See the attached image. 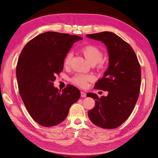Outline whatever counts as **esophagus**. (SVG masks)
Instances as JSON below:
<instances>
[{
    "label": "esophagus",
    "instance_id": "esophagus-1",
    "mask_svg": "<svg viewBox=\"0 0 158 158\" xmlns=\"http://www.w3.org/2000/svg\"><path fill=\"white\" fill-rule=\"evenodd\" d=\"M80 94H81V97H82V98L86 97V94H85V93L84 92H81Z\"/></svg>",
    "mask_w": 158,
    "mask_h": 158
}]
</instances>
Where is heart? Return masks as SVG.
Returning <instances> with one entry per match:
<instances>
[{
	"mask_svg": "<svg viewBox=\"0 0 158 158\" xmlns=\"http://www.w3.org/2000/svg\"><path fill=\"white\" fill-rule=\"evenodd\" d=\"M83 55L91 64H95L98 63V67L99 69H103L104 67V64L102 61L103 58V52L98 47L94 45H85L81 49ZM73 52L69 51L66 54L63 64L65 67H68L70 66L72 59H73ZM93 77L91 75L77 74L73 76L70 78L71 82L78 85L81 88H85L87 86L89 81L92 80Z\"/></svg>",
	"mask_w": 158,
	"mask_h": 158,
	"instance_id": "obj_1",
	"label": "heart"
}]
</instances>
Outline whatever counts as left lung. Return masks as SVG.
Returning <instances> with one entry per match:
<instances>
[{"label":"left lung","instance_id":"8db88e82","mask_svg":"<svg viewBox=\"0 0 158 158\" xmlns=\"http://www.w3.org/2000/svg\"><path fill=\"white\" fill-rule=\"evenodd\" d=\"M86 36L101 41L107 48L109 67L94 88L107 91V96L99 98L88 93L95 107L88 111V117L95 125L106 129L115 128L131 115L139 96L141 69L131 46L114 33L103 31Z\"/></svg>","mask_w":158,"mask_h":158}]
</instances>
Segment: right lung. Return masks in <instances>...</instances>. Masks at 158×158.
Instances as JSON below:
<instances>
[{"mask_svg":"<svg viewBox=\"0 0 158 158\" xmlns=\"http://www.w3.org/2000/svg\"><path fill=\"white\" fill-rule=\"evenodd\" d=\"M80 40L68 33L45 32L27 42L19 56V92L27 112L41 126L53 127L63 122L80 97V90L74 85H66L61 92L53 85L56 74L63 69L66 54Z\"/></svg>","mask_w":158,"mask_h":158,"instance_id":"right-lung-1","label":"right lung"}]
</instances>
